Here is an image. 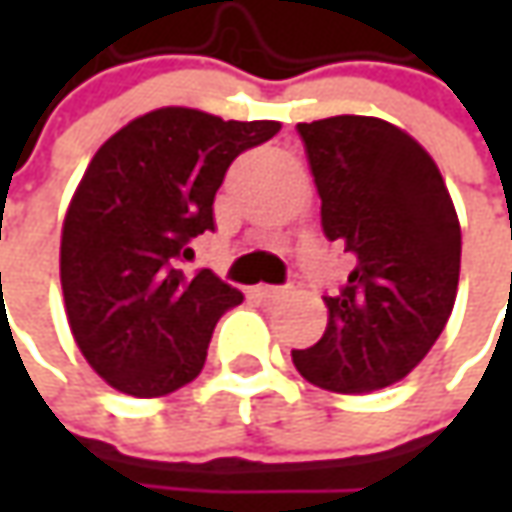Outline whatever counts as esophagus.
<instances>
[{"mask_svg": "<svg viewBox=\"0 0 512 512\" xmlns=\"http://www.w3.org/2000/svg\"><path fill=\"white\" fill-rule=\"evenodd\" d=\"M256 293L262 299H285L287 293H293V285H262L256 287Z\"/></svg>", "mask_w": 512, "mask_h": 512, "instance_id": "34e87169", "label": "esophagus"}]
</instances>
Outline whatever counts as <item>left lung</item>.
Wrapping results in <instances>:
<instances>
[{
  "instance_id": "obj_1",
  "label": "left lung",
  "mask_w": 512,
  "mask_h": 512,
  "mask_svg": "<svg viewBox=\"0 0 512 512\" xmlns=\"http://www.w3.org/2000/svg\"><path fill=\"white\" fill-rule=\"evenodd\" d=\"M296 130L322 199V230L353 270L325 296V336L290 356L316 387L382 390L422 362L450 319L459 219L436 162L396 125L330 116Z\"/></svg>"
}]
</instances>
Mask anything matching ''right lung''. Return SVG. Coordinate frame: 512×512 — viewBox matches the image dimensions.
<instances>
[{
    "label": "right lung",
    "instance_id": "right-lung-1",
    "mask_svg": "<svg viewBox=\"0 0 512 512\" xmlns=\"http://www.w3.org/2000/svg\"><path fill=\"white\" fill-rule=\"evenodd\" d=\"M159 108L90 159L62 227V293L88 364L116 390L153 399L193 382L213 327L242 293L216 273L187 276L190 242L216 230L213 199L230 162L279 133Z\"/></svg>",
    "mask_w": 512,
    "mask_h": 512
}]
</instances>
